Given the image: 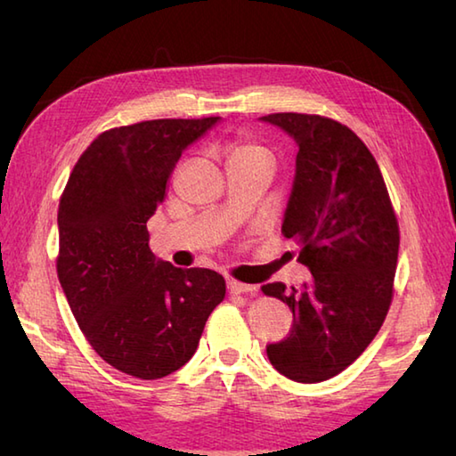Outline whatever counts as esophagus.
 I'll return each instance as SVG.
<instances>
[{
	"mask_svg": "<svg viewBox=\"0 0 456 456\" xmlns=\"http://www.w3.org/2000/svg\"><path fill=\"white\" fill-rule=\"evenodd\" d=\"M227 288L231 293H253L257 288L256 285H249V283H241V281H235V280H229L227 281Z\"/></svg>",
	"mask_w": 456,
	"mask_h": 456,
	"instance_id": "1",
	"label": "esophagus"
}]
</instances>
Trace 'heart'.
Instances as JSON below:
<instances>
[{
  "mask_svg": "<svg viewBox=\"0 0 456 456\" xmlns=\"http://www.w3.org/2000/svg\"><path fill=\"white\" fill-rule=\"evenodd\" d=\"M229 157L231 163H237V160H267V163H272L267 149L253 141H247V138L235 141L229 146Z\"/></svg>",
  "mask_w": 456,
  "mask_h": 456,
  "instance_id": "obj_1",
  "label": "heart"
}]
</instances>
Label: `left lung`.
Listing matches in <instances>:
<instances>
[{
    "label": "left lung",
    "mask_w": 456,
    "mask_h": 456,
    "mask_svg": "<svg viewBox=\"0 0 456 456\" xmlns=\"http://www.w3.org/2000/svg\"><path fill=\"white\" fill-rule=\"evenodd\" d=\"M297 142L296 176L281 233L299 245L310 281L265 296L293 314L289 336L267 358L289 380L314 384L348 368L368 348L392 302L398 221L368 146L339 122L318 114L261 117Z\"/></svg>",
    "instance_id": "8db88e82"
}]
</instances>
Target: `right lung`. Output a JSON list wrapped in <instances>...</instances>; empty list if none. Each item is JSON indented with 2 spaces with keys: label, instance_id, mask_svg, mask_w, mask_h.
<instances>
[{
  "label": "right lung",
  "instance_id": "right-lung-1",
  "mask_svg": "<svg viewBox=\"0 0 456 456\" xmlns=\"http://www.w3.org/2000/svg\"><path fill=\"white\" fill-rule=\"evenodd\" d=\"M160 118L98 134L58 207V280L92 348L120 372L157 380L187 364L225 297L213 269L157 259L149 221L183 151L217 125Z\"/></svg>",
  "mask_w": 456,
  "mask_h": 456
}]
</instances>
